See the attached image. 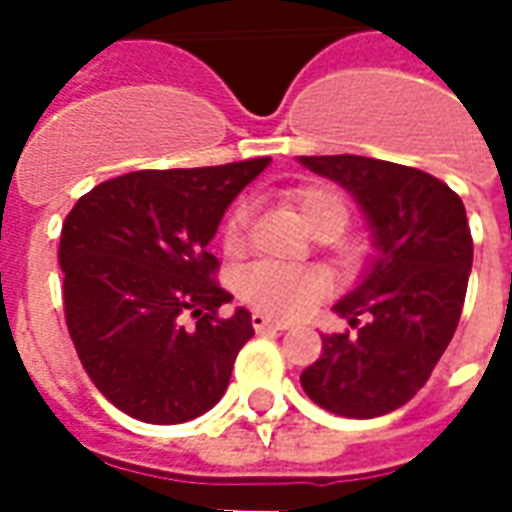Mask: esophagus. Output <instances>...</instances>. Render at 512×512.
<instances>
[{
    "mask_svg": "<svg viewBox=\"0 0 512 512\" xmlns=\"http://www.w3.org/2000/svg\"><path fill=\"white\" fill-rule=\"evenodd\" d=\"M252 326H255V332H266V329H277V332H285L290 323L288 321H277V318H268L263 312H255L252 315Z\"/></svg>",
    "mask_w": 512,
    "mask_h": 512,
    "instance_id": "esophagus-1",
    "label": "esophagus"
}]
</instances>
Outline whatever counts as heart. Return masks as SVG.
Returning <instances> with one entry per match:
<instances>
[{"mask_svg":"<svg viewBox=\"0 0 512 512\" xmlns=\"http://www.w3.org/2000/svg\"><path fill=\"white\" fill-rule=\"evenodd\" d=\"M285 200L299 211L301 222L310 227L318 238H337L351 222V208L340 191L326 186H299L285 191ZM252 222V205L238 200L227 213L222 227L224 252H241L246 244ZM238 296L252 304L255 310L282 318H296L321 304L329 279L318 268H285L277 263H255L238 271L235 277Z\"/></svg>","mask_w":512,"mask_h":512,"instance_id":"b5f03b06","label":"heart"}]
</instances>
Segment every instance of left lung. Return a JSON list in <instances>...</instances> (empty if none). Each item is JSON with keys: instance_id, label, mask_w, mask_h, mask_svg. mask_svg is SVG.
Masks as SVG:
<instances>
[{"instance_id": "8db88e82", "label": "left lung", "mask_w": 512, "mask_h": 512, "mask_svg": "<svg viewBox=\"0 0 512 512\" xmlns=\"http://www.w3.org/2000/svg\"><path fill=\"white\" fill-rule=\"evenodd\" d=\"M365 208L378 257L334 310L354 332L323 334L301 373L312 403L351 419L406 406L439 365L461 321L472 233L461 197L428 172L367 156H301Z\"/></svg>"}]
</instances>
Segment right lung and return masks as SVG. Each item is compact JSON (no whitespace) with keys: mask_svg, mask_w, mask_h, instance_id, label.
Instances as JSON below:
<instances>
[{"mask_svg":"<svg viewBox=\"0 0 512 512\" xmlns=\"http://www.w3.org/2000/svg\"><path fill=\"white\" fill-rule=\"evenodd\" d=\"M268 161L139 169L98 183L65 216L57 255L68 334L84 373L128 417L178 425L224 395L255 329L246 310L219 315L233 296L208 244Z\"/></svg>","mask_w":512,"mask_h":512,"instance_id":"right-lung-1","label":"right lung"}]
</instances>
